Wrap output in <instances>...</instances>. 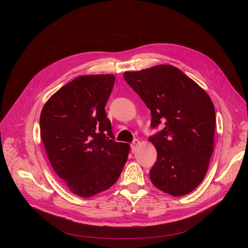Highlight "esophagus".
<instances>
[{"mask_svg":"<svg viewBox=\"0 0 248 248\" xmlns=\"http://www.w3.org/2000/svg\"><path fill=\"white\" fill-rule=\"evenodd\" d=\"M139 145H140V140H134L132 141V144H131V151H132V152L136 151Z\"/></svg>","mask_w":248,"mask_h":248,"instance_id":"esophagus-1","label":"esophagus"}]
</instances>
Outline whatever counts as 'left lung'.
Wrapping results in <instances>:
<instances>
[{"instance_id": "left-lung-1", "label": "left lung", "mask_w": 248, "mask_h": 248, "mask_svg": "<svg viewBox=\"0 0 248 248\" xmlns=\"http://www.w3.org/2000/svg\"><path fill=\"white\" fill-rule=\"evenodd\" d=\"M123 76L151 110L153 128L164 124L149 139L157 150L151 182L170 196L188 194L204 180L214 151L216 120L211 98L171 65L126 71Z\"/></svg>"}]
</instances>
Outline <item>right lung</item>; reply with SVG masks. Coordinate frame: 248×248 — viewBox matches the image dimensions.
I'll return each instance as SVG.
<instances>
[{
    "mask_svg": "<svg viewBox=\"0 0 248 248\" xmlns=\"http://www.w3.org/2000/svg\"><path fill=\"white\" fill-rule=\"evenodd\" d=\"M114 74L80 76L52 95L40 115V136L56 174L70 191L91 198L114 185L130 147L114 140L104 108Z\"/></svg>",
    "mask_w": 248,
    "mask_h": 248,
    "instance_id": "obj_1",
    "label": "right lung"
}]
</instances>
